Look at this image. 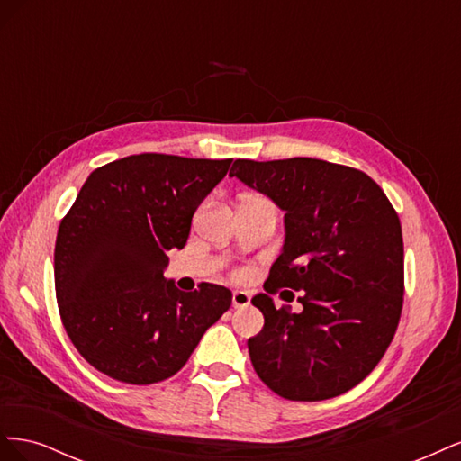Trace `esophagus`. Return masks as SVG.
I'll return each mask as SVG.
<instances>
[{
  "label": "esophagus",
  "instance_id": "esophagus-1",
  "mask_svg": "<svg viewBox=\"0 0 461 461\" xmlns=\"http://www.w3.org/2000/svg\"><path fill=\"white\" fill-rule=\"evenodd\" d=\"M249 300H252V296H249L246 290H234L232 292V308H236V310L248 308Z\"/></svg>",
  "mask_w": 461,
  "mask_h": 461
}]
</instances>
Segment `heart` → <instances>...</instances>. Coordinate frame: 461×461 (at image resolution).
<instances>
[{
  "mask_svg": "<svg viewBox=\"0 0 461 461\" xmlns=\"http://www.w3.org/2000/svg\"><path fill=\"white\" fill-rule=\"evenodd\" d=\"M249 200H263V198H249Z\"/></svg>",
  "mask_w": 461,
  "mask_h": 461,
  "instance_id": "heart-1",
  "label": "heart"
}]
</instances>
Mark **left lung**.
Listing matches in <instances>:
<instances>
[{"instance_id":"left-lung-1","label":"left lung","mask_w":461,"mask_h":461,"mask_svg":"<svg viewBox=\"0 0 461 461\" xmlns=\"http://www.w3.org/2000/svg\"><path fill=\"white\" fill-rule=\"evenodd\" d=\"M230 176L285 212L286 239L263 285L267 294L252 298L265 319L248 340L258 376L296 402L348 393L379 364L402 315L396 209L369 175L323 159H236ZM278 287L301 292L300 314L274 308L268 294Z\"/></svg>"}]
</instances>
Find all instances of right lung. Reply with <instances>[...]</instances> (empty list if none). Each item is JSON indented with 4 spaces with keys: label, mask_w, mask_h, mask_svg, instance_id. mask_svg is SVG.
<instances>
[{
    "label": "right lung",
    "mask_w": 461,
    "mask_h": 461,
    "mask_svg": "<svg viewBox=\"0 0 461 461\" xmlns=\"http://www.w3.org/2000/svg\"><path fill=\"white\" fill-rule=\"evenodd\" d=\"M232 159L140 153L90 173L55 240V296L68 339L92 367L153 384L185 367L232 303L225 286L183 292L167 252L185 248L192 215Z\"/></svg>",
    "instance_id": "add662e5"
}]
</instances>
